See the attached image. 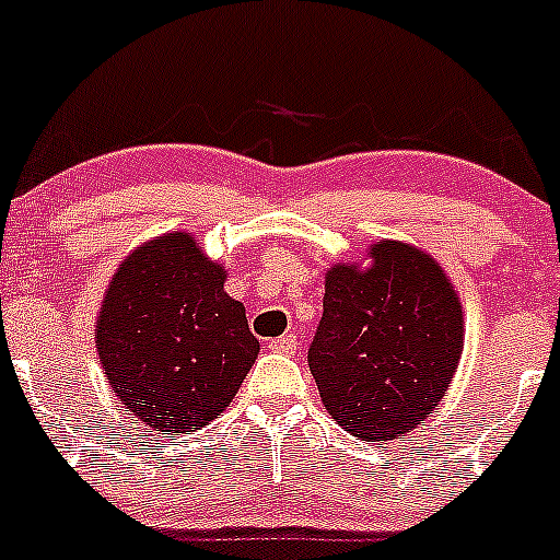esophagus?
Instances as JSON below:
<instances>
[{
  "label": "esophagus",
  "instance_id": "esophagus-1",
  "mask_svg": "<svg viewBox=\"0 0 560 560\" xmlns=\"http://www.w3.org/2000/svg\"><path fill=\"white\" fill-rule=\"evenodd\" d=\"M270 349H273V352H279V354H295V349H298V338L292 336H281V338H273V341L268 343Z\"/></svg>",
  "mask_w": 560,
  "mask_h": 560
}]
</instances>
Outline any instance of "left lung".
Instances as JSON below:
<instances>
[{"label": "left lung", "instance_id": "obj_1", "mask_svg": "<svg viewBox=\"0 0 560 560\" xmlns=\"http://www.w3.org/2000/svg\"><path fill=\"white\" fill-rule=\"evenodd\" d=\"M369 257V268L327 270L308 369L338 425L387 442L420 425L447 393L463 354V308L431 254L380 241Z\"/></svg>", "mask_w": 560, "mask_h": 560}]
</instances>
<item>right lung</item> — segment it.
Returning a JSON list of instances; mask_svg holds the SVG:
<instances>
[{"mask_svg": "<svg viewBox=\"0 0 560 560\" xmlns=\"http://www.w3.org/2000/svg\"><path fill=\"white\" fill-rule=\"evenodd\" d=\"M228 270L189 233L138 246L113 273L97 316L100 363L113 393L145 428L186 433L222 415L257 360Z\"/></svg>", "mask_w": 560, "mask_h": 560, "instance_id": "add662e5", "label": "right lung"}]
</instances>
